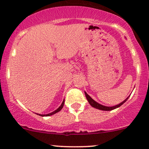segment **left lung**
I'll use <instances>...</instances> for the list:
<instances>
[{"label": "left lung", "instance_id": "obj_1", "mask_svg": "<svg viewBox=\"0 0 149 149\" xmlns=\"http://www.w3.org/2000/svg\"><path fill=\"white\" fill-rule=\"evenodd\" d=\"M85 96H86L87 100H88V101L89 104H90L92 107L95 108V109H100V110H102V111H111V110H113V109H117V108L120 107L121 105H123V104L127 100V99L129 98L130 96H130L128 97L127 98H126L125 100L123 101V102H122L119 104H117V105L113 106V107H106V106L102 105V104H99L98 102H95L93 99L91 98V97L89 96L88 94H87L86 92H85Z\"/></svg>", "mask_w": 149, "mask_h": 149}]
</instances>
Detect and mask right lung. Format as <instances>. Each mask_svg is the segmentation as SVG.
Here are the masks:
<instances>
[{
	"label": "right lung",
	"instance_id": "1",
	"mask_svg": "<svg viewBox=\"0 0 149 149\" xmlns=\"http://www.w3.org/2000/svg\"><path fill=\"white\" fill-rule=\"evenodd\" d=\"M64 100H63L62 103H61L60 107L58 108L57 109H56L55 111H53V112L50 113H48V114H44V115H42V114H38V115H39V116H52V115H53V114H55L56 113L60 111L61 110V109H62L63 107H64Z\"/></svg>",
	"mask_w": 149,
	"mask_h": 149
}]
</instances>
